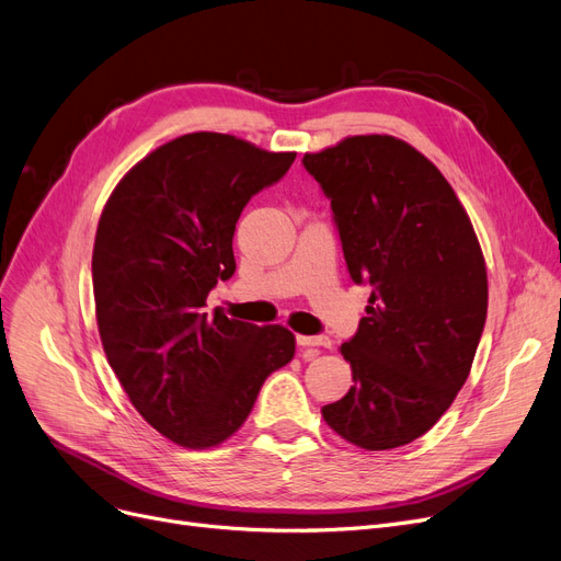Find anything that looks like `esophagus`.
<instances>
[{"mask_svg":"<svg viewBox=\"0 0 561 561\" xmlns=\"http://www.w3.org/2000/svg\"><path fill=\"white\" fill-rule=\"evenodd\" d=\"M299 347H331V341L327 335H297Z\"/></svg>","mask_w":561,"mask_h":561,"instance_id":"esophagus-1","label":"esophagus"}]
</instances>
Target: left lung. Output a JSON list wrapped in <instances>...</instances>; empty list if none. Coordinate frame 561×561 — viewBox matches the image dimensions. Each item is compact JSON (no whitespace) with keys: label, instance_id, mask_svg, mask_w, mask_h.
Here are the masks:
<instances>
[{"label":"left lung","instance_id":"8db88e82","mask_svg":"<svg viewBox=\"0 0 561 561\" xmlns=\"http://www.w3.org/2000/svg\"><path fill=\"white\" fill-rule=\"evenodd\" d=\"M331 199L347 272L373 287L341 345L354 387L322 408L343 439L387 451L428 433L472 368L488 312L479 239L444 174L393 136L304 156Z\"/></svg>","mask_w":561,"mask_h":561}]
</instances>
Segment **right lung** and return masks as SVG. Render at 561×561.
<instances>
[{
    "mask_svg": "<svg viewBox=\"0 0 561 561\" xmlns=\"http://www.w3.org/2000/svg\"><path fill=\"white\" fill-rule=\"evenodd\" d=\"M295 159L226 133H188L133 165L101 214L92 278L107 364L140 416L186 449L234 435L264 379L295 356L285 327L203 310L237 268L243 207Z\"/></svg>",
    "mask_w": 561,
    "mask_h": 561,
    "instance_id": "1",
    "label": "right lung"
}]
</instances>
